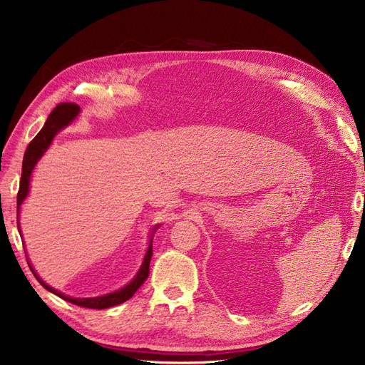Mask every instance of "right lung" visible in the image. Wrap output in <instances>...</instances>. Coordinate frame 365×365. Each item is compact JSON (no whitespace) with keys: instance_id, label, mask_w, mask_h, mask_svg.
I'll return each mask as SVG.
<instances>
[{"instance_id":"obj_1","label":"right lung","mask_w":365,"mask_h":365,"mask_svg":"<svg viewBox=\"0 0 365 365\" xmlns=\"http://www.w3.org/2000/svg\"><path fill=\"white\" fill-rule=\"evenodd\" d=\"M79 113V106L76 103H72V102H63V103H58L56 108H53L52 113L49 114L48 120L45 126L42 128V130H40L36 137L33 138V141L29 144V147H26L25 150V155H24V160H22V174H21V183H19V191H18V213H19V207L22 205L24 198L26 197V194H29V186H30V175H31V171L36 165V162L40 159V156H42L45 153V150L48 148V145L51 144L53 135H56L63 126L69 125L71 121L76 117V114ZM156 228V227H155ZM152 242L153 239H150V245H148V250H147V254L144 257V262H143V266L140 269V272L137 274V277H135L129 284L126 287H123L121 290H117L114 293H110V294H105V296H101V298H90V299H76V298H69V296L66 294H61L58 293L57 290L51 289L49 286H46L45 282L40 279L36 272L31 269V272L34 274V277L37 278V281L42 284L46 290L56 293L57 296H60V298H63L64 301L67 302H72L75 305H79V307H86V308H94V309H103V308H110V307H114V305H118L121 302L128 301L129 298H132L133 293L137 292L141 286L143 282L147 279L148 277V271H150V259H152ZM30 266V263H29ZM31 267V266H30Z\"/></svg>"}]
</instances>
